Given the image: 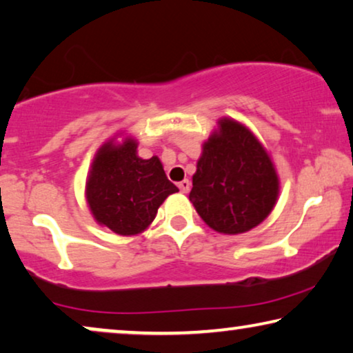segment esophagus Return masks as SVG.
I'll list each match as a JSON object with an SVG mask.
<instances>
[{
    "mask_svg": "<svg viewBox=\"0 0 353 353\" xmlns=\"http://www.w3.org/2000/svg\"><path fill=\"white\" fill-rule=\"evenodd\" d=\"M178 188H180V191H181L183 194H188L189 189H191V181H189V180H183V181L178 183Z\"/></svg>",
    "mask_w": 353,
    "mask_h": 353,
    "instance_id": "1",
    "label": "esophagus"
}]
</instances>
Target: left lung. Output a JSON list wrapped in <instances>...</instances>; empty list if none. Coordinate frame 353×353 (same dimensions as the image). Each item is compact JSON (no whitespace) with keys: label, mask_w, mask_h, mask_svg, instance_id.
I'll return each mask as SVG.
<instances>
[{"label":"left lung","mask_w":353,"mask_h":353,"mask_svg":"<svg viewBox=\"0 0 353 353\" xmlns=\"http://www.w3.org/2000/svg\"><path fill=\"white\" fill-rule=\"evenodd\" d=\"M203 145L189 200L211 229L236 235L254 229L273 210L279 180L267 151L233 120Z\"/></svg>","instance_id":"obj_1"}]
</instances>
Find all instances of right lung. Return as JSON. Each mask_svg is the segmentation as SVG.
I'll use <instances>...</instances> for the list:
<instances>
[{"label": "right lung", "instance_id": "right-lung-1", "mask_svg": "<svg viewBox=\"0 0 353 353\" xmlns=\"http://www.w3.org/2000/svg\"><path fill=\"white\" fill-rule=\"evenodd\" d=\"M178 188L167 180L161 161L140 159L137 143H105L97 151L86 181V199L99 224L118 235H135L156 218L161 203Z\"/></svg>", "mask_w": 353, "mask_h": 353}]
</instances>
